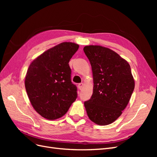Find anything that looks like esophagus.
I'll return each mask as SVG.
<instances>
[{"label":"esophagus","instance_id":"obj_1","mask_svg":"<svg viewBox=\"0 0 157 157\" xmlns=\"http://www.w3.org/2000/svg\"><path fill=\"white\" fill-rule=\"evenodd\" d=\"M82 86H83V84L82 83H79L78 84V88L79 90H82Z\"/></svg>","mask_w":157,"mask_h":157}]
</instances>
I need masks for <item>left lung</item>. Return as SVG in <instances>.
<instances>
[{"instance_id": "obj_1", "label": "left lung", "mask_w": 157, "mask_h": 157, "mask_svg": "<svg viewBox=\"0 0 157 157\" xmlns=\"http://www.w3.org/2000/svg\"><path fill=\"white\" fill-rule=\"evenodd\" d=\"M84 52L92 66L94 89L84 102L87 115L98 125L111 124L119 117L134 90L130 66L115 52L101 46H86Z\"/></svg>"}]
</instances>
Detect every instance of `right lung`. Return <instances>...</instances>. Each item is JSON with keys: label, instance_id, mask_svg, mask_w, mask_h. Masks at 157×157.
Masks as SVG:
<instances>
[{"label": "right lung", "instance_id": "add662e5", "mask_svg": "<svg viewBox=\"0 0 157 157\" xmlns=\"http://www.w3.org/2000/svg\"><path fill=\"white\" fill-rule=\"evenodd\" d=\"M79 46L65 42L44 52L29 65L25 80L35 110L48 120L63 117L77 98L69 62Z\"/></svg>", "mask_w": 157, "mask_h": 157}]
</instances>
